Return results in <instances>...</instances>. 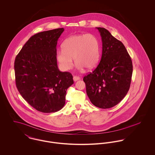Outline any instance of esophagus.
I'll return each mask as SVG.
<instances>
[{"label":"esophagus","mask_w":155,"mask_h":155,"mask_svg":"<svg viewBox=\"0 0 155 155\" xmlns=\"http://www.w3.org/2000/svg\"><path fill=\"white\" fill-rule=\"evenodd\" d=\"M79 80H80V78H79V77H78V76H73V81H74V82L78 81H79Z\"/></svg>","instance_id":"34e87169"}]
</instances>
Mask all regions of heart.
<instances>
[{"mask_svg": "<svg viewBox=\"0 0 155 155\" xmlns=\"http://www.w3.org/2000/svg\"><path fill=\"white\" fill-rule=\"evenodd\" d=\"M100 44L97 38L91 34L74 35L68 37L63 44V49L56 53V58L63 70L73 66L74 59L77 68L83 70L94 69L97 66L100 55Z\"/></svg>", "mask_w": 155, "mask_h": 155, "instance_id": "1", "label": "heart"}]
</instances>
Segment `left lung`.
I'll use <instances>...</instances> for the list:
<instances>
[{
	"mask_svg": "<svg viewBox=\"0 0 155 155\" xmlns=\"http://www.w3.org/2000/svg\"><path fill=\"white\" fill-rule=\"evenodd\" d=\"M102 41V56L97 68L84 78L91 102L100 109L117 105L130 87L133 63L125 46L104 28L96 27Z\"/></svg>",
	"mask_w": 155,
	"mask_h": 155,
	"instance_id": "obj_1",
	"label": "left lung"
}]
</instances>
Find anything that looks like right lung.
I'll return each mask as SVG.
<instances>
[{
  "instance_id": "obj_1",
  "label": "right lung",
  "mask_w": 155,
  "mask_h": 155,
  "mask_svg": "<svg viewBox=\"0 0 155 155\" xmlns=\"http://www.w3.org/2000/svg\"><path fill=\"white\" fill-rule=\"evenodd\" d=\"M64 30L60 28L33 35L15 60L17 88L31 106L43 113L60 110L67 89L74 83L71 74L61 72L57 65V41Z\"/></svg>"
}]
</instances>
